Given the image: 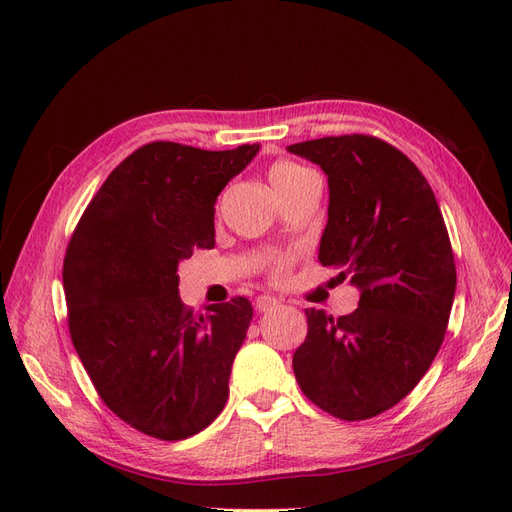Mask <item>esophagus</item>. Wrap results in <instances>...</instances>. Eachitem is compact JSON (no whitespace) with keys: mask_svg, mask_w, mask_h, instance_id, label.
Wrapping results in <instances>:
<instances>
[{"mask_svg":"<svg viewBox=\"0 0 512 512\" xmlns=\"http://www.w3.org/2000/svg\"><path fill=\"white\" fill-rule=\"evenodd\" d=\"M280 303L282 301L271 297V294H260V297L256 299V309L258 312H271V309H275Z\"/></svg>","mask_w":512,"mask_h":512,"instance_id":"esophagus-1","label":"esophagus"}]
</instances>
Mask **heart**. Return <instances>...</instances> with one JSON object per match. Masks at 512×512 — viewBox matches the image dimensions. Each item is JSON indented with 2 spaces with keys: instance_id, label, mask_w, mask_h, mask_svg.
Masks as SVG:
<instances>
[{
  "instance_id": "heart-1",
  "label": "heart",
  "mask_w": 512,
  "mask_h": 512,
  "mask_svg": "<svg viewBox=\"0 0 512 512\" xmlns=\"http://www.w3.org/2000/svg\"><path fill=\"white\" fill-rule=\"evenodd\" d=\"M301 173H305V170L301 166H297V164H292V162H275L269 168V181L273 183L275 192H280V190L286 188V185H290L294 179H297ZM286 265H288V258H284V256L273 260V269H275L277 275L284 273Z\"/></svg>"
}]
</instances>
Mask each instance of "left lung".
I'll return each instance as SVG.
<instances>
[{
    "label": "left lung",
    "instance_id": "obj_1",
    "mask_svg": "<svg viewBox=\"0 0 512 512\" xmlns=\"http://www.w3.org/2000/svg\"><path fill=\"white\" fill-rule=\"evenodd\" d=\"M329 181L318 260L361 292L352 314L305 309L294 376L318 408L365 421L399 404L442 346L457 273L438 200L421 170L374 136H327L288 147Z\"/></svg>",
    "mask_w": 512,
    "mask_h": 512
}]
</instances>
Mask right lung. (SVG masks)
I'll return each mask as SVG.
<instances>
[{
  "label": "right lung",
  "mask_w": 512,
  "mask_h": 512,
  "mask_svg": "<svg viewBox=\"0 0 512 512\" xmlns=\"http://www.w3.org/2000/svg\"><path fill=\"white\" fill-rule=\"evenodd\" d=\"M260 145L149 143L87 205L64 258L68 327L98 395L121 421L183 440L224 410L254 309L237 297L185 309L179 262L215 245V200Z\"/></svg>",
  "instance_id": "right-lung-1"
}]
</instances>
